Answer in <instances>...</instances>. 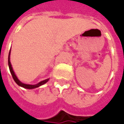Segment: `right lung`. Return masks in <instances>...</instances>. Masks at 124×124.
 <instances>
[{"instance_id": "right-lung-1", "label": "right lung", "mask_w": 124, "mask_h": 124, "mask_svg": "<svg viewBox=\"0 0 124 124\" xmlns=\"http://www.w3.org/2000/svg\"><path fill=\"white\" fill-rule=\"evenodd\" d=\"M10 51L9 52V54H8V66H9L10 71V73H11V74H12V78H13V79H14V80L15 81V82L17 84L18 86H21V87H23V88H27V89L36 88H38V87H39V86L43 85V84L46 83V82L48 81L49 79H46V80H45L42 81V82H39V83L37 84H35V85H30V84H26L22 83V82H21L18 79L17 77L16 76L15 72H14V71H13V70H12V66H11L10 62Z\"/></svg>"}]
</instances>
